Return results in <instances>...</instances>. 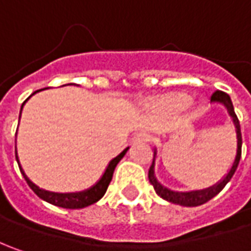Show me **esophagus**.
<instances>
[{"mask_svg":"<svg viewBox=\"0 0 251 251\" xmlns=\"http://www.w3.org/2000/svg\"><path fill=\"white\" fill-rule=\"evenodd\" d=\"M151 140H152V137H151L150 134H147V132H138V134L134 137V141H137V142H145V141Z\"/></svg>","mask_w":251,"mask_h":251,"instance_id":"esophagus-1","label":"esophagus"}]
</instances>
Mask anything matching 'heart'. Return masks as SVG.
<instances>
[{"instance_id": "1", "label": "heart", "mask_w": 251, "mask_h": 251, "mask_svg": "<svg viewBox=\"0 0 251 251\" xmlns=\"http://www.w3.org/2000/svg\"><path fill=\"white\" fill-rule=\"evenodd\" d=\"M188 103H190L188 96L178 93V95H173V96L168 98L166 100L162 103V106L165 109H170V110H180V109H184Z\"/></svg>"}]
</instances>
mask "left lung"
<instances>
[{"mask_svg":"<svg viewBox=\"0 0 251 251\" xmlns=\"http://www.w3.org/2000/svg\"><path fill=\"white\" fill-rule=\"evenodd\" d=\"M211 101L214 103H221L226 107L229 116L232 117L233 124H235V128H236V138H237V150H236V156L233 160V165L230 170L227 172V175L225 177L222 178L219 183H217L215 186L212 187H208L205 190H197V191H188V193H180V191H173V190H169L168 187L162 186L159 181L156 180L155 176V158H156V150L153 152V160H152V165H151L150 172H148V178H150V183L153 186L156 194L162 197L163 200H166L172 204H177V205H183V207H197V205H202L208 202L211 198H214L217 196L218 193L222 191V188L225 187L227 184V181L232 178V176L235 175L236 172L237 165H239V160L242 156V132H240V124H239V119H237L235 109H233V104L232 100L229 98V95L222 91H217L212 93L211 96Z\"/></svg>","mask_w":251,"mask_h":251,"instance_id":"obj_1","label":"left lung"}]
</instances>
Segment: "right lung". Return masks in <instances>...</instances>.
I'll return each instance as SVG.
<instances>
[{
  "label": "right lung",
  "mask_w": 251,
  "mask_h": 251,
  "mask_svg": "<svg viewBox=\"0 0 251 251\" xmlns=\"http://www.w3.org/2000/svg\"><path fill=\"white\" fill-rule=\"evenodd\" d=\"M40 91H42V89H40ZM34 93H36V92H34ZM29 98H30V96H29ZM29 98H27V99H29ZM27 99H26V100H27ZM24 104H22V107H24ZM19 119H21V114H19ZM127 151H128V148H126V150L121 152L120 155H117L114 159L110 160L109 166L106 168V172L103 173V176L100 177V180H99L93 187L88 188V190H85V191H81V193H65V194H63V193H51V191H46V190H42V188L37 187V186H36L34 183H32V181L27 178V176L25 175L24 169L21 168V163H19V160H18V155H16V160H18V165H19V169H21V173L24 175L26 183L29 184V187L32 188L34 193L42 198V200L50 202V204H53V205H57V207L68 208V209H79V208H85L88 207V205H91V204H95L96 201H99V200L104 196L106 190H107L109 184H110L111 177H113V172H114V169L117 166V163L121 160V158L126 155Z\"/></svg>",
  "instance_id": "obj_1"
}]
</instances>
